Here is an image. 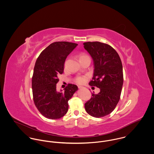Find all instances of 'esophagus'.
<instances>
[{"label": "esophagus", "instance_id": "1", "mask_svg": "<svg viewBox=\"0 0 154 154\" xmlns=\"http://www.w3.org/2000/svg\"><path fill=\"white\" fill-rule=\"evenodd\" d=\"M83 88H84V87H83V86H79V88H80V89Z\"/></svg>", "mask_w": 154, "mask_h": 154}]
</instances>
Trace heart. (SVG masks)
I'll list each match as a JSON object with an SVG mask.
<instances>
[{
  "mask_svg": "<svg viewBox=\"0 0 154 154\" xmlns=\"http://www.w3.org/2000/svg\"><path fill=\"white\" fill-rule=\"evenodd\" d=\"M87 57H88V56L86 54H82L79 55V60H80V61H81L83 59L87 58ZM85 80H86V77L85 76H78L75 79L74 81L77 83L82 85V84H83L85 82Z\"/></svg>",
  "mask_w": 154,
  "mask_h": 154,
  "instance_id": "b5f03b06",
  "label": "heart"
}]
</instances>
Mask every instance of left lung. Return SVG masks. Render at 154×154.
Returning <instances> with one entry per match:
<instances>
[{"instance_id": "left-lung-1", "label": "left lung", "mask_w": 154, "mask_h": 154, "mask_svg": "<svg viewBox=\"0 0 154 154\" xmlns=\"http://www.w3.org/2000/svg\"><path fill=\"white\" fill-rule=\"evenodd\" d=\"M94 63V74L89 85L100 88L85 103L88 114L94 118L109 115L119 102L123 83V67L119 55L110 45L100 42L83 43Z\"/></svg>"}]
</instances>
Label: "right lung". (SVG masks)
Wrapping results in <instances>:
<instances>
[{"label":"right lung","instance_id":"obj_1","mask_svg":"<svg viewBox=\"0 0 154 154\" xmlns=\"http://www.w3.org/2000/svg\"><path fill=\"white\" fill-rule=\"evenodd\" d=\"M78 45L66 41L51 44L37 58L32 88L35 106L45 118L58 119L64 116L69 109L68 101L78 90L76 85L69 84L64 91H57L58 75L64 72L66 58Z\"/></svg>","mask_w":154,"mask_h":154}]
</instances>
